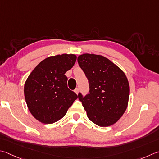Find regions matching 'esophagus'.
Masks as SVG:
<instances>
[{
  "mask_svg": "<svg viewBox=\"0 0 159 159\" xmlns=\"http://www.w3.org/2000/svg\"><path fill=\"white\" fill-rule=\"evenodd\" d=\"M79 89L78 88H76L75 89H74V92H75L76 94H79Z\"/></svg>",
  "mask_w": 159,
  "mask_h": 159,
  "instance_id": "esophagus-1",
  "label": "esophagus"
}]
</instances>
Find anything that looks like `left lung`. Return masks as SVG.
<instances>
[{
  "label": "left lung",
  "mask_w": 159,
  "mask_h": 159,
  "mask_svg": "<svg viewBox=\"0 0 159 159\" xmlns=\"http://www.w3.org/2000/svg\"><path fill=\"white\" fill-rule=\"evenodd\" d=\"M77 60L89 82V94L78 95L88 119L101 127L113 125L128 104L129 85L125 73L101 55L83 54Z\"/></svg>",
  "instance_id": "8db88e82"
}]
</instances>
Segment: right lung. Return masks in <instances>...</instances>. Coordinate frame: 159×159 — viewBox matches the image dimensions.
I'll return each instance as SVG.
<instances>
[{
	"mask_svg": "<svg viewBox=\"0 0 159 159\" xmlns=\"http://www.w3.org/2000/svg\"><path fill=\"white\" fill-rule=\"evenodd\" d=\"M76 61L74 54L52 56L40 62L28 76L25 98L31 114L40 122L52 124L59 120L78 98L67 88L65 75Z\"/></svg>",
	"mask_w": 159,
	"mask_h": 159,
	"instance_id": "add662e5",
	"label": "right lung"
}]
</instances>
